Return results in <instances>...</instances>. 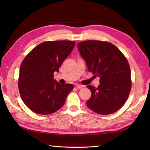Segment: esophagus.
<instances>
[{
	"label": "esophagus",
	"mask_w": 150,
	"mask_h": 150,
	"mask_svg": "<svg viewBox=\"0 0 150 150\" xmlns=\"http://www.w3.org/2000/svg\"><path fill=\"white\" fill-rule=\"evenodd\" d=\"M76 87H77L78 89H82V88H84V86L80 85V84H77V85H76Z\"/></svg>",
	"instance_id": "1"
}]
</instances>
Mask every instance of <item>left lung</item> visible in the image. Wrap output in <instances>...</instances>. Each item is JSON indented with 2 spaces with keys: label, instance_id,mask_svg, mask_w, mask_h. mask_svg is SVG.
<instances>
[{
  "label": "left lung",
  "instance_id": "obj_1",
  "mask_svg": "<svg viewBox=\"0 0 150 150\" xmlns=\"http://www.w3.org/2000/svg\"><path fill=\"white\" fill-rule=\"evenodd\" d=\"M77 47L88 71L100 78L97 88L87 86L91 92L88 107L100 115L116 112L126 103L132 88L131 70L126 57L106 41L86 40Z\"/></svg>",
  "mask_w": 150,
  "mask_h": 150
}]
</instances>
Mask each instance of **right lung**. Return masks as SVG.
Returning a JSON list of instances; mask_svg holds the SVG:
<instances>
[{
  "label": "right lung",
  "instance_id": "add662e5",
  "mask_svg": "<svg viewBox=\"0 0 150 150\" xmlns=\"http://www.w3.org/2000/svg\"><path fill=\"white\" fill-rule=\"evenodd\" d=\"M69 40L46 41L39 44L22 62L18 87L22 100L33 112L48 115L55 112L65 103L74 86L60 84L54 79L75 46Z\"/></svg>",
  "mask_w": 150,
  "mask_h": 150
}]
</instances>
